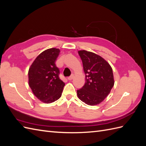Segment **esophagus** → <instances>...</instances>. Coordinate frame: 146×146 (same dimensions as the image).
<instances>
[{
	"label": "esophagus",
	"instance_id": "1",
	"mask_svg": "<svg viewBox=\"0 0 146 146\" xmlns=\"http://www.w3.org/2000/svg\"><path fill=\"white\" fill-rule=\"evenodd\" d=\"M73 78H74V75H72V76H70V77H69L68 78V80H72Z\"/></svg>",
	"mask_w": 146,
	"mask_h": 146
}]
</instances>
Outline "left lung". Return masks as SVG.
Here are the masks:
<instances>
[{
	"mask_svg": "<svg viewBox=\"0 0 146 146\" xmlns=\"http://www.w3.org/2000/svg\"><path fill=\"white\" fill-rule=\"evenodd\" d=\"M85 74V84L77 90L78 99L88 105L100 104L113 88L114 80L111 66L102 57L85 50L78 51Z\"/></svg>",
	"mask_w": 146,
	"mask_h": 146,
	"instance_id": "obj_1",
	"label": "left lung"
}]
</instances>
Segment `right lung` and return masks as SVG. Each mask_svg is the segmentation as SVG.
Segmentation results:
<instances>
[{"label":"right lung","instance_id":"1","mask_svg":"<svg viewBox=\"0 0 146 146\" xmlns=\"http://www.w3.org/2000/svg\"><path fill=\"white\" fill-rule=\"evenodd\" d=\"M59 48H51L39 54L30 66L29 85L33 94L43 103L50 104L60 99L65 85L59 78L55 61Z\"/></svg>","mask_w":146,"mask_h":146}]
</instances>
